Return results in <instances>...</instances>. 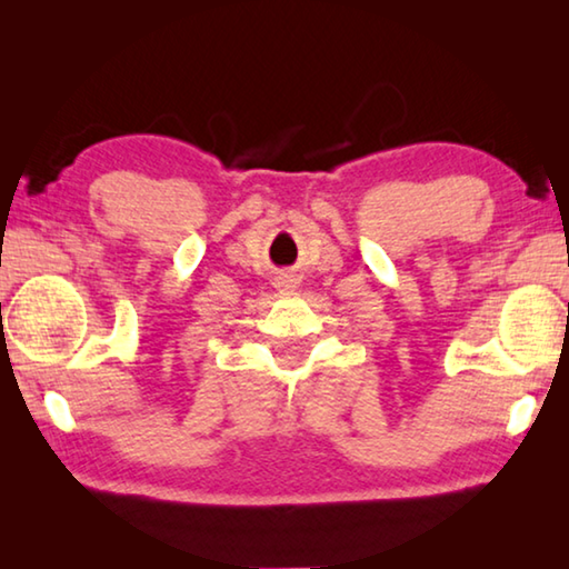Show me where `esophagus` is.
<instances>
[{
  "mask_svg": "<svg viewBox=\"0 0 569 569\" xmlns=\"http://www.w3.org/2000/svg\"><path fill=\"white\" fill-rule=\"evenodd\" d=\"M278 288H291V281H288V278H281V281H278Z\"/></svg>",
  "mask_w": 569,
  "mask_h": 569,
  "instance_id": "34e87169",
  "label": "esophagus"
}]
</instances>
